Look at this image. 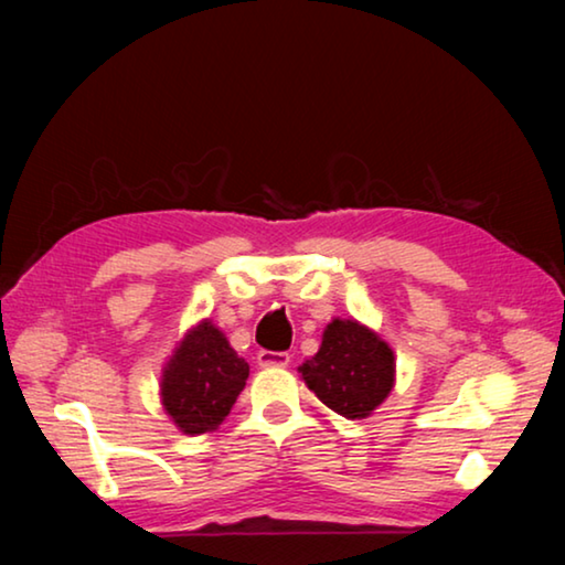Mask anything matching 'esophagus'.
<instances>
[{
    "label": "esophagus",
    "mask_w": 565,
    "mask_h": 565,
    "mask_svg": "<svg viewBox=\"0 0 565 565\" xmlns=\"http://www.w3.org/2000/svg\"><path fill=\"white\" fill-rule=\"evenodd\" d=\"M289 361L291 356L286 351H259V356H256L262 369H284L289 366Z\"/></svg>",
    "instance_id": "obj_1"
}]
</instances>
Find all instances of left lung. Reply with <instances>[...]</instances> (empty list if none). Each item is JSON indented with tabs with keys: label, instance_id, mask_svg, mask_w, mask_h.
<instances>
[{
	"label": "left lung",
	"instance_id": "obj_1",
	"mask_svg": "<svg viewBox=\"0 0 565 565\" xmlns=\"http://www.w3.org/2000/svg\"><path fill=\"white\" fill-rule=\"evenodd\" d=\"M303 384L339 416L369 418L396 384L394 349L356 319H331L321 347L299 366Z\"/></svg>",
	"mask_w": 565,
	"mask_h": 565
}]
</instances>
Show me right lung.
Segmentation results:
<instances>
[{
  "instance_id": "add662e5",
  "label": "right lung",
  "mask_w": 565,
  "mask_h": 565,
  "mask_svg": "<svg viewBox=\"0 0 565 565\" xmlns=\"http://www.w3.org/2000/svg\"><path fill=\"white\" fill-rule=\"evenodd\" d=\"M246 379L248 363L222 329L202 319L181 337L161 369V406L181 434L202 436L222 426Z\"/></svg>"
}]
</instances>
